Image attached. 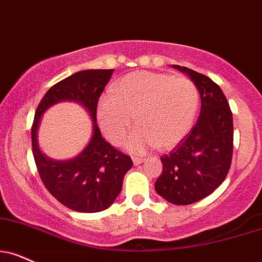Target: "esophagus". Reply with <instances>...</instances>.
Returning a JSON list of instances; mask_svg holds the SVG:
<instances>
[{
  "label": "esophagus",
  "instance_id": "obj_1",
  "mask_svg": "<svg viewBox=\"0 0 262 262\" xmlns=\"http://www.w3.org/2000/svg\"><path fill=\"white\" fill-rule=\"evenodd\" d=\"M144 161V159L143 157H137V156H133V163L135 166H138V165H140L141 162Z\"/></svg>",
  "mask_w": 262,
  "mask_h": 262
}]
</instances>
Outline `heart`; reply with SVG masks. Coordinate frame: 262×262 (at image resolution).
<instances>
[{
    "mask_svg": "<svg viewBox=\"0 0 262 262\" xmlns=\"http://www.w3.org/2000/svg\"><path fill=\"white\" fill-rule=\"evenodd\" d=\"M199 107V90L185 77L154 72H134L121 78L113 95L101 97L96 117L102 134L112 144H121L134 123L125 146L143 152L157 146L169 150L190 132Z\"/></svg>",
    "mask_w": 262,
    "mask_h": 262,
    "instance_id": "b5f03b06",
    "label": "heart"
}]
</instances>
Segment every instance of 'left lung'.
Returning a JSON list of instances; mask_svg holds the SVG:
<instances>
[{"mask_svg":"<svg viewBox=\"0 0 262 262\" xmlns=\"http://www.w3.org/2000/svg\"><path fill=\"white\" fill-rule=\"evenodd\" d=\"M200 93L196 124L168 155L155 190L174 205H189L210 195L228 174L233 154V117L221 88L206 75L181 66Z\"/></svg>","mask_w":262,"mask_h":262,"instance_id":"obj_1","label":"left lung"}]
</instances>
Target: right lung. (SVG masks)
<instances>
[{"instance_id": "right-lung-1", "label": "right lung", "mask_w": 262, "mask_h": 262, "mask_svg": "<svg viewBox=\"0 0 262 262\" xmlns=\"http://www.w3.org/2000/svg\"><path fill=\"white\" fill-rule=\"evenodd\" d=\"M112 73L113 69H89L58 81L40 101L31 125V146L41 181L59 203L79 212H99L111 206L121 193L124 174L133 166L130 157L103 139L96 123L97 102ZM64 99L87 107L93 119V137L75 159L53 162L40 154L37 128L42 113Z\"/></svg>"}]
</instances>
